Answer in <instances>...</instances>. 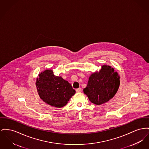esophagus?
Masks as SVG:
<instances>
[{
    "mask_svg": "<svg viewBox=\"0 0 149 149\" xmlns=\"http://www.w3.org/2000/svg\"><path fill=\"white\" fill-rule=\"evenodd\" d=\"M81 88H78V89H76V92H77V93H80V92H81Z\"/></svg>",
    "mask_w": 149,
    "mask_h": 149,
    "instance_id": "34e87169",
    "label": "esophagus"
}]
</instances>
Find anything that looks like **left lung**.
I'll use <instances>...</instances> for the list:
<instances>
[{
  "instance_id": "8db88e82",
  "label": "left lung",
  "mask_w": 149,
  "mask_h": 149,
  "mask_svg": "<svg viewBox=\"0 0 149 149\" xmlns=\"http://www.w3.org/2000/svg\"><path fill=\"white\" fill-rule=\"evenodd\" d=\"M120 86V76L111 66L104 65L99 71L92 73L83 89L89 101L100 105L114 97Z\"/></svg>"
}]
</instances>
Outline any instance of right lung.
Returning a JSON list of instances; mask_svg holds the SVG:
<instances>
[{"instance_id": "1", "label": "right lung", "mask_w": 149, "mask_h": 149, "mask_svg": "<svg viewBox=\"0 0 149 149\" xmlns=\"http://www.w3.org/2000/svg\"><path fill=\"white\" fill-rule=\"evenodd\" d=\"M35 84L38 95L44 102L58 108L66 105L75 93L70 83L61 77L54 75L51 69L39 74Z\"/></svg>"}]
</instances>
